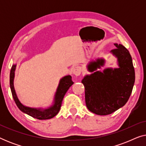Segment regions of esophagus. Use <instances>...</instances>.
<instances>
[{"label":"esophagus","instance_id":"obj_1","mask_svg":"<svg viewBox=\"0 0 146 146\" xmlns=\"http://www.w3.org/2000/svg\"><path fill=\"white\" fill-rule=\"evenodd\" d=\"M72 72L76 76H78L80 75V74L82 72V68L80 66H76L73 68Z\"/></svg>","mask_w":146,"mask_h":146}]
</instances>
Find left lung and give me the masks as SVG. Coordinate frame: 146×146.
I'll return each mask as SVG.
<instances>
[{
	"label": "left lung",
	"mask_w": 146,
	"mask_h": 146,
	"mask_svg": "<svg viewBox=\"0 0 146 146\" xmlns=\"http://www.w3.org/2000/svg\"><path fill=\"white\" fill-rule=\"evenodd\" d=\"M111 52L117 58L118 68L96 70L104 65V59L90 62L88 70L90 75L84 76L82 83L85 88L88 109L97 115H105L123 106L130 96L135 82V70L129 51L123 45L114 44Z\"/></svg>",
	"instance_id": "left-lung-1"
}]
</instances>
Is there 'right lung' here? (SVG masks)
I'll return each mask as SVG.
<instances>
[{"label": "right lung", "instance_id": "1", "mask_svg": "<svg viewBox=\"0 0 146 146\" xmlns=\"http://www.w3.org/2000/svg\"><path fill=\"white\" fill-rule=\"evenodd\" d=\"M17 65L13 64L11 68L10 73V87H11L12 95L15 100L16 104L19 110L23 112L38 119H48L52 118L59 112L62 105V102L63 100L64 95L68 90L73 84L74 82L72 80L70 76H66L60 80L57 90L56 92L54 103L50 107L46 109L41 108H33L27 107L24 106L18 98L16 93L15 87H14V78H15V72Z\"/></svg>", "mask_w": 146, "mask_h": 146}]
</instances>
